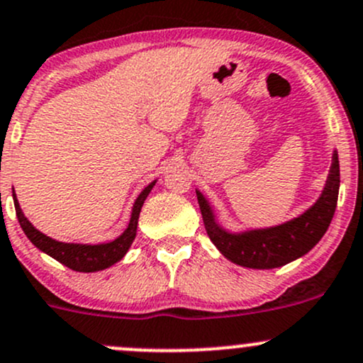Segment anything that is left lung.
<instances>
[{"label": "left lung", "mask_w": 363, "mask_h": 363, "mask_svg": "<svg viewBox=\"0 0 363 363\" xmlns=\"http://www.w3.org/2000/svg\"><path fill=\"white\" fill-rule=\"evenodd\" d=\"M337 194L339 160L337 152H334L329 179L318 201L299 217L280 226L245 233H228L216 223L212 207L203 194L196 191V198L208 238L224 257L245 268L272 269L308 254L322 240L334 217Z\"/></svg>", "instance_id": "left-lung-1"}]
</instances>
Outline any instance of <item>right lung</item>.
Instances as JSON below:
<instances>
[{"mask_svg": "<svg viewBox=\"0 0 363 363\" xmlns=\"http://www.w3.org/2000/svg\"><path fill=\"white\" fill-rule=\"evenodd\" d=\"M156 181H152L150 186L143 189V193L137 196L135 203L132 208V217L128 228L123 231V235L118 236L116 240L109 243H101V245H79V243H62L52 240L50 236L43 235L41 231H38L33 224L29 223L28 217L24 216L21 211V205H18L17 196L13 191V203H15V212H17V219L21 223V228L24 230L26 236L33 242L34 247H38L41 252L48 254L55 261L62 262L67 268L74 269V272L82 273H94L101 272V269L109 268L114 262L120 261L127 250L130 249L133 238H135L137 233V220H139L140 208H143L144 200L147 198V194L152 189Z\"/></svg>", "mask_w": 363, "mask_h": 363, "instance_id": "add662e5", "label": "right lung"}]
</instances>
